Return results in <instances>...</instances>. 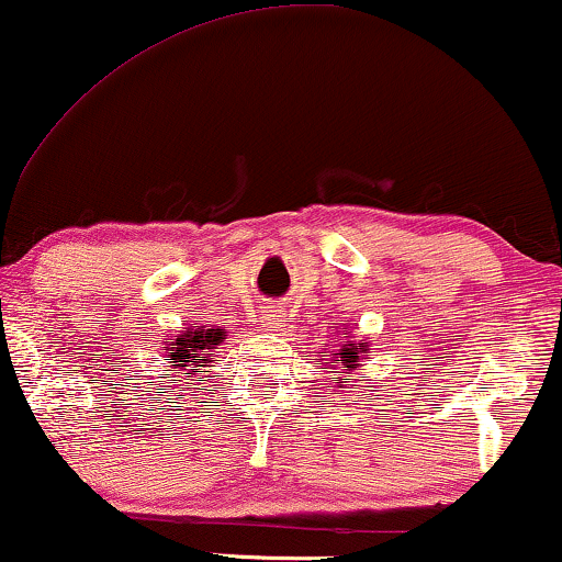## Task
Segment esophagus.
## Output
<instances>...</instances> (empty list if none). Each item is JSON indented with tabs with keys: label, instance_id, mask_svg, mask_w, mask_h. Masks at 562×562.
<instances>
[{
	"label": "esophagus",
	"instance_id": "34e87169",
	"mask_svg": "<svg viewBox=\"0 0 562 562\" xmlns=\"http://www.w3.org/2000/svg\"><path fill=\"white\" fill-rule=\"evenodd\" d=\"M283 317H286V314H283L281 306H268L266 314H263V322H266V327L273 329V327H281Z\"/></svg>",
	"mask_w": 562,
	"mask_h": 562
}]
</instances>
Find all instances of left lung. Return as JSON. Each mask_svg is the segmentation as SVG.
Here are the masks:
<instances>
[{
	"mask_svg": "<svg viewBox=\"0 0 562 562\" xmlns=\"http://www.w3.org/2000/svg\"><path fill=\"white\" fill-rule=\"evenodd\" d=\"M366 348H368L366 342H348V345H342V350H340V352H333L335 358H340V360H342L340 371H333V373L358 371V366H360V356H363ZM348 383H350V379H340V389H342V386H348Z\"/></svg>",
	"mask_w": 562,
	"mask_h": 562,
	"instance_id": "obj_1",
	"label": "left lung"
}]
</instances>
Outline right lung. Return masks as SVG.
<instances>
[{"label": "right lung", "instance_id": "add662e5", "mask_svg": "<svg viewBox=\"0 0 562 562\" xmlns=\"http://www.w3.org/2000/svg\"><path fill=\"white\" fill-rule=\"evenodd\" d=\"M225 340V333L222 329H204V327H183L181 335L173 337L171 352H168L166 360L173 363L179 371H189L191 375L196 373H210L206 371V363H212L214 348Z\"/></svg>", "mask_w": 562, "mask_h": 562}]
</instances>
